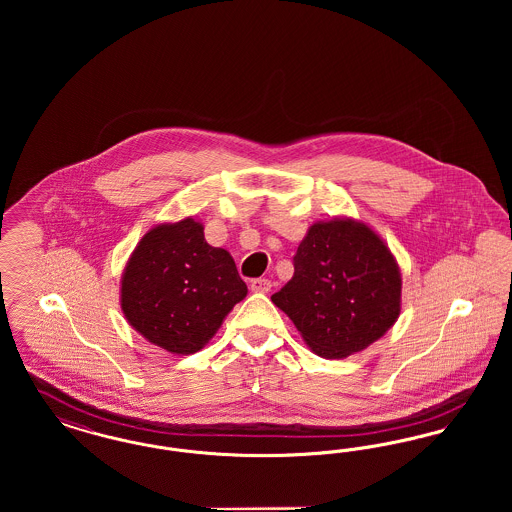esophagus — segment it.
Listing matches in <instances>:
<instances>
[{"instance_id":"obj_1","label":"esophagus","mask_w":512,"mask_h":512,"mask_svg":"<svg viewBox=\"0 0 512 512\" xmlns=\"http://www.w3.org/2000/svg\"><path fill=\"white\" fill-rule=\"evenodd\" d=\"M249 288H251V292L267 293L270 290V280H267V278H255V280H251Z\"/></svg>"}]
</instances>
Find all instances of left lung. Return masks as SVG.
Listing matches in <instances>:
<instances>
[{
    "label": "left lung",
    "mask_w": 512,
    "mask_h": 512,
    "mask_svg": "<svg viewBox=\"0 0 512 512\" xmlns=\"http://www.w3.org/2000/svg\"><path fill=\"white\" fill-rule=\"evenodd\" d=\"M272 303L324 359H343L380 340L401 313V272L365 222H315L293 257L292 280Z\"/></svg>",
    "instance_id": "obj_1"
}]
</instances>
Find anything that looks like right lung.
I'll use <instances>...</instances> for the list:
<instances>
[{
  "label": "right lung",
  "instance_id": "right-lung-1",
  "mask_svg": "<svg viewBox=\"0 0 512 512\" xmlns=\"http://www.w3.org/2000/svg\"><path fill=\"white\" fill-rule=\"evenodd\" d=\"M245 295L232 255L207 244L192 217L147 230L121 278L124 318L172 355L203 349Z\"/></svg>",
  "mask_w": 512,
  "mask_h": 512
}]
</instances>
